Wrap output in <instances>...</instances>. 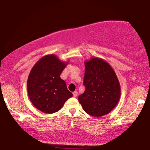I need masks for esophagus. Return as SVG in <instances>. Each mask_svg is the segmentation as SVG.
<instances>
[{
    "label": "esophagus",
    "mask_w": 150,
    "mask_h": 150,
    "mask_svg": "<svg viewBox=\"0 0 150 150\" xmlns=\"http://www.w3.org/2000/svg\"><path fill=\"white\" fill-rule=\"evenodd\" d=\"M77 94H78V92H77V91H74V92H73V96H74L75 98V97H77Z\"/></svg>",
    "instance_id": "1"
}]
</instances>
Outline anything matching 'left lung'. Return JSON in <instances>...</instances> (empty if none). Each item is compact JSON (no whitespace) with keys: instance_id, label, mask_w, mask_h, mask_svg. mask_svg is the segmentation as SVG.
<instances>
[{"instance_id":"obj_1","label":"left lung","mask_w":150,"mask_h":150,"mask_svg":"<svg viewBox=\"0 0 150 150\" xmlns=\"http://www.w3.org/2000/svg\"><path fill=\"white\" fill-rule=\"evenodd\" d=\"M83 85L86 89L78 97L84 111L93 117L106 115L117 106L120 97V86L112 67L100 58L85 61Z\"/></svg>"}]
</instances>
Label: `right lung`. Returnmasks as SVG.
<instances>
[{
  "mask_svg": "<svg viewBox=\"0 0 150 150\" xmlns=\"http://www.w3.org/2000/svg\"><path fill=\"white\" fill-rule=\"evenodd\" d=\"M68 62L55 54L42 57L34 64L28 76L27 87L31 102L37 109L47 114L58 112L73 96L60 75Z\"/></svg>",
  "mask_w": 150,
  "mask_h": 150,
  "instance_id": "right-lung-1",
  "label": "right lung"
}]
</instances>
